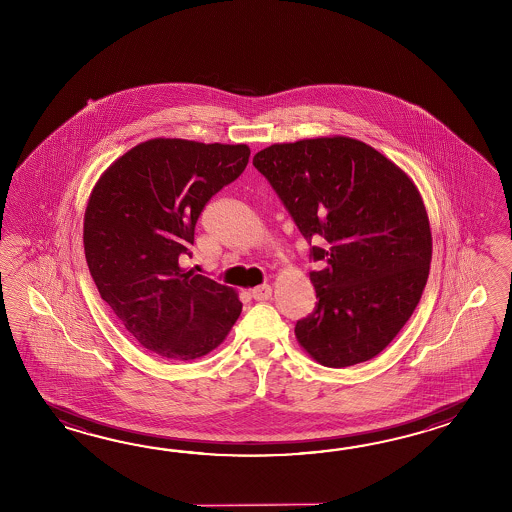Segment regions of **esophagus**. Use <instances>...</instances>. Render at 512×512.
<instances>
[{
    "label": "esophagus",
    "instance_id": "34e87169",
    "mask_svg": "<svg viewBox=\"0 0 512 512\" xmlns=\"http://www.w3.org/2000/svg\"><path fill=\"white\" fill-rule=\"evenodd\" d=\"M271 294V285H267V283H265V285H260V287H256V289H252V298H254V300H258V302L267 300Z\"/></svg>",
    "mask_w": 512,
    "mask_h": 512
}]
</instances>
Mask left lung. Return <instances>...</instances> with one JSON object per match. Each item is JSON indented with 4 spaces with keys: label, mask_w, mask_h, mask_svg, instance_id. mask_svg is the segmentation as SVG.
<instances>
[{
    "label": "left lung",
    "mask_w": 512,
    "mask_h": 512,
    "mask_svg": "<svg viewBox=\"0 0 512 512\" xmlns=\"http://www.w3.org/2000/svg\"><path fill=\"white\" fill-rule=\"evenodd\" d=\"M252 164L311 245L315 311L300 346L327 368L373 359L414 313L432 260L423 199L399 166L349 137L272 144ZM322 237L324 248L313 240Z\"/></svg>",
    "instance_id": "left-lung-1"
}]
</instances>
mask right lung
Masks as SVG:
<instances>
[{
  "label": "right lung",
  "mask_w": 512,
  "mask_h": 512,
  "mask_svg": "<svg viewBox=\"0 0 512 512\" xmlns=\"http://www.w3.org/2000/svg\"><path fill=\"white\" fill-rule=\"evenodd\" d=\"M247 144L152 139L109 166L84 216L87 267L102 300L141 346L170 360L218 348L238 294L179 261L210 197L249 163Z\"/></svg>",
  "instance_id": "add662e5"
}]
</instances>
